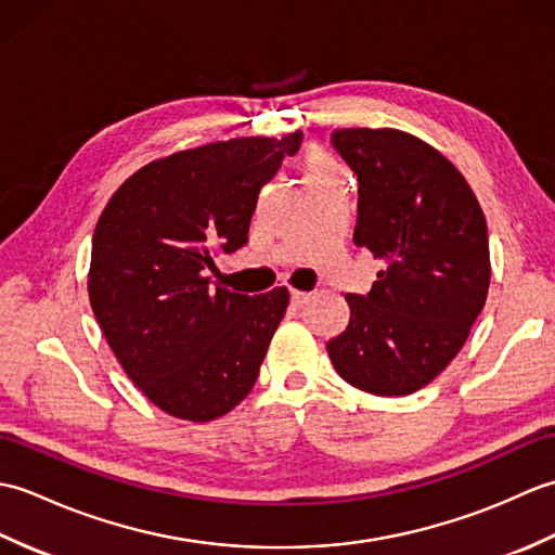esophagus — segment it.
I'll return each mask as SVG.
<instances>
[{"label": "esophagus", "mask_w": 555, "mask_h": 555, "mask_svg": "<svg viewBox=\"0 0 555 555\" xmlns=\"http://www.w3.org/2000/svg\"><path fill=\"white\" fill-rule=\"evenodd\" d=\"M312 298V293H305V291H291V305H296V308H302L305 302Z\"/></svg>", "instance_id": "obj_1"}]
</instances>
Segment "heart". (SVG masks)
I'll use <instances>...</instances> for the list:
<instances>
[{
	"label": "heart",
	"mask_w": 555,
	"mask_h": 555,
	"mask_svg": "<svg viewBox=\"0 0 555 555\" xmlns=\"http://www.w3.org/2000/svg\"><path fill=\"white\" fill-rule=\"evenodd\" d=\"M338 164L324 155L322 150H312L308 159H305V173H328V171H338Z\"/></svg>",
	"instance_id": "heart-1"
}]
</instances>
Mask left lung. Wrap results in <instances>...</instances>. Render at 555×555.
I'll return each mask as SVG.
<instances>
[{
	"label": "left lung",
	"instance_id": "1",
	"mask_svg": "<svg viewBox=\"0 0 555 555\" xmlns=\"http://www.w3.org/2000/svg\"><path fill=\"white\" fill-rule=\"evenodd\" d=\"M332 147L358 179L352 241L386 269L367 296H346L350 322L328 358L360 391L415 393L457 356L487 302L485 211L463 173L415 135L338 128Z\"/></svg>",
	"mask_w": 555,
	"mask_h": 555
}]
</instances>
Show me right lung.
<instances>
[{
  "label": "right lung",
  "instance_id": "1",
  "mask_svg": "<svg viewBox=\"0 0 555 555\" xmlns=\"http://www.w3.org/2000/svg\"><path fill=\"white\" fill-rule=\"evenodd\" d=\"M302 133L235 138L152 162L104 207L92 235L90 305L131 382L173 417L209 422L250 393L288 291L211 284V255L247 243L262 188Z\"/></svg>",
  "mask_w": 555,
  "mask_h": 555
}]
</instances>
